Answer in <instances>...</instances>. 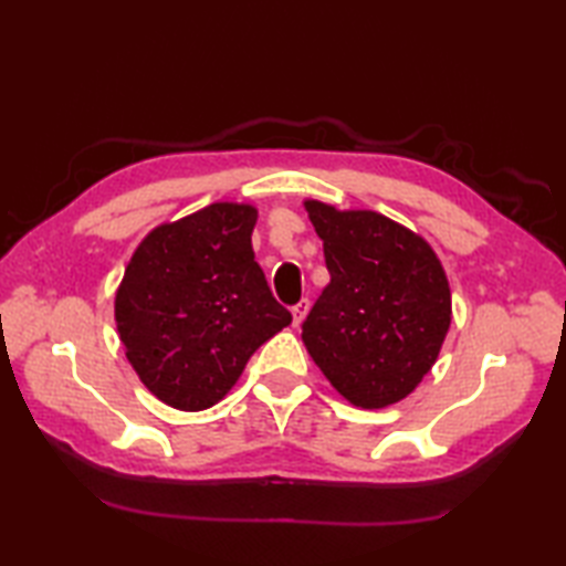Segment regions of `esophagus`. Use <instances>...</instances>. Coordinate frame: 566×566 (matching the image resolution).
<instances>
[{
  "mask_svg": "<svg viewBox=\"0 0 566 566\" xmlns=\"http://www.w3.org/2000/svg\"><path fill=\"white\" fill-rule=\"evenodd\" d=\"M308 314V298H302L296 306H292V316H294V326H302V321Z\"/></svg>",
  "mask_w": 566,
  "mask_h": 566,
  "instance_id": "esophagus-1",
  "label": "esophagus"
}]
</instances>
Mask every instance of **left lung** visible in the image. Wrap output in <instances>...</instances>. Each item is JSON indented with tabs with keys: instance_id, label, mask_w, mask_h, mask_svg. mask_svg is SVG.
I'll list each match as a JSON object with an SVG mask.
<instances>
[{
	"instance_id": "left-lung-1",
	"label": "left lung",
	"mask_w": 566,
	"mask_h": 566,
	"mask_svg": "<svg viewBox=\"0 0 566 566\" xmlns=\"http://www.w3.org/2000/svg\"><path fill=\"white\" fill-rule=\"evenodd\" d=\"M331 284L302 326L308 355L347 401L406 399L436 365L452 318L448 276L423 238L377 211L304 201Z\"/></svg>"
}]
</instances>
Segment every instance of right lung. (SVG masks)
<instances>
[{
    "mask_svg": "<svg viewBox=\"0 0 566 566\" xmlns=\"http://www.w3.org/2000/svg\"><path fill=\"white\" fill-rule=\"evenodd\" d=\"M258 211L219 201L163 223L136 248L116 292L130 367L167 406L219 403L262 343L292 323L252 252Z\"/></svg>",
    "mask_w": 566,
    "mask_h": 566,
    "instance_id": "add662e5",
    "label": "right lung"
}]
</instances>
